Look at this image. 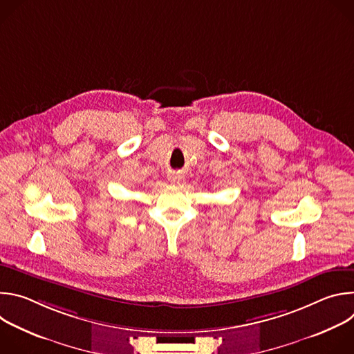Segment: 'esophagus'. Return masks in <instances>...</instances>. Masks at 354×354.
<instances>
[{"mask_svg": "<svg viewBox=\"0 0 354 354\" xmlns=\"http://www.w3.org/2000/svg\"><path fill=\"white\" fill-rule=\"evenodd\" d=\"M179 179H180V176H179L178 174H171V175H169V180H171L172 183H179Z\"/></svg>", "mask_w": 354, "mask_h": 354, "instance_id": "1", "label": "esophagus"}]
</instances>
